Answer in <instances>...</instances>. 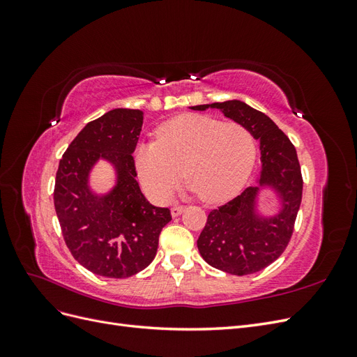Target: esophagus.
Returning <instances> with one entry per match:
<instances>
[{
  "instance_id": "34e87169",
  "label": "esophagus",
  "mask_w": 357,
  "mask_h": 357,
  "mask_svg": "<svg viewBox=\"0 0 357 357\" xmlns=\"http://www.w3.org/2000/svg\"><path fill=\"white\" fill-rule=\"evenodd\" d=\"M183 210H185L183 205H174V207L171 208V215H172V218H177V215H180L183 213Z\"/></svg>"
}]
</instances>
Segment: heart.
Returning <instances> with one entry per match:
<instances>
[{
    "label": "heart",
    "instance_id": "b5f03b06",
    "mask_svg": "<svg viewBox=\"0 0 357 357\" xmlns=\"http://www.w3.org/2000/svg\"><path fill=\"white\" fill-rule=\"evenodd\" d=\"M257 153L247 126L201 114H183L158 128L156 142L138 143L135 174L149 197L168 201L183 172L188 189L208 202L238 193L250 177Z\"/></svg>",
    "mask_w": 357,
    "mask_h": 357
}]
</instances>
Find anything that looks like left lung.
Listing matches in <instances>:
<instances>
[{
  "instance_id": "1",
  "label": "left lung",
  "mask_w": 357,
  "mask_h": 357,
  "mask_svg": "<svg viewBox=\"0 0 357 357\" xmlns=\"http://www.w3.org/2000/svg\"><path fill=\"white\" fill-rule=\"evenodd\" d=\"M190 109L219 110L231 121L247 126L259 142L262 167L255 185L210 211L197 244L204 261L223 273L247 275L261 271L284 252L294 232L302 199L296 150L271 119L240 100ZM265 196L275 204L273 212L263 207Z\"/></svg>"
}]
</instances>
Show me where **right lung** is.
Masks as SVG:
<instances>
[{
    "mask_svg": "<svg viewBox=\"0 0 357 357\" xmlns=\"http://www.w3.org/2000/svg\"><path fill=\"white\" fill-rule=\"evenodd\" d=\"M142 110L114 109L89 122L59 160L55 210L63 240L82 266L109 278H128L156 256L168 208L150 204L135 180L132 152L142 132ZM112 168L105 191L91 186L96 165Z\"/></svg>",
    "mask_w": 357,
    "mask_h": 357,
    "instance_id": "add662e5",
    "label": "right lung"
}]
</instances>
